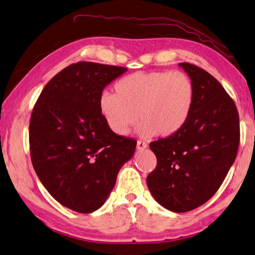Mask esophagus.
<instances>
[{
	"mask_svg": "<svg viewBox=\"0 0 255 255\" xmlns=\"http://www.w3.org/2000/svg\"><path fill=\"white\" fill-rule=\"evenodd\" d=\"M147 147V144L145 143V142H143V141H137V143H136V148L138 151H143V150H145V148Z\"/></svg>",
	"mask_w": 255,
	"mask_h": 255,
	"instance_id": "1",
	"label": "esophagus"
}]
</instances>
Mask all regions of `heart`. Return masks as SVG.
<instances>
[{"mask_svg":"<svg viewBox=\"0 0 255 255\" xmlns=\"http://www.w3.org/2000/svg\"><path fill=\"white\" fill-rule=\"evenodd\" d=\"M114 90L101 95L99 105L119 135H128L140 118L143 136H171L189 121L195 102L194 84L181 71L136 72L118 81Z\"/></svg>","mask_w":255,"mask_h":255,"instance_id":"1","label":"heart"}]
</instances>
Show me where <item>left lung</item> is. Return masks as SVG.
Wrapping results in <instances>:
<instances>
[{
	"label": "left lung",
	"mask_w": 255,
	"mask_h": 255,
	"mask_svg": "<svg viewBox=\"0 0 255 255\" xmlns=\"http://www.w3.org/2000/svg\"><path fill=\"white\" fill-rule=\"evenodd\" d=\"M194 84L195 102L179 132L151 142L156 166L146 177L158 203L176 213L194 210L215 194L237 157L240 119L219 81L194 64L180 63Z\"/></svg>",
	"instance_id": "1"
}]
</instances>
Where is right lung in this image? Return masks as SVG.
<instances>
[{
    "label": "right lung",
    "mask_w": 255,
    "mask_h": 255,
    "mask_svg": "<svg viewBox=\"0 0 255 255\" xmlns=\"http://www.w3.org/2000/svg\"><path fill=\"white\" fill-rule=\"evenodd\" d=\"M128 69L78 62L47 82L33 108L28 141L38 179L57 202L91 213L111 193L136 141L115 134L100 111L103 89Z\"/></svg>",
    "instance_id": "add662e5"
}]
</instances>
